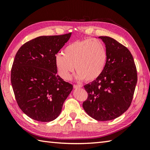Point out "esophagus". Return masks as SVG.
Here are the masks:
<instances>
[{
  "mask_svg": "<svg viewBox=\"0 0 150 150\" xmlns=\"http://www.w3.org/2000/svg\"><path fill=\"white\" fill-rule=\"evenodd\" d=\"M82 87V86L81 85H73V88H81Z\"/></svg>",
  "mask_w": 150,
  "mask_h": 150,
  "instance_id": "esophagus-1",
  "label": "esophagus"
}]
</instances>
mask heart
Masks as SVG:
<instances>
[{
  "instance_id": "obj_1",
  "label": "heart",
  "mask_w": 150,
  "mask_h": 150,
  "mask_svg": "<svg viewBox=\"0 0 150 150\" xmlns=\"http://www.w3.org/2000/svg\"><path fill=\"white\" fill-rule=\"evenodd\" d=\"M107 52L105 45L100 40H83L71 43L63 50V54L55 57L58 73L68 80L75 66L78 80L91 82L96 79L105 67Z\"/></svg>"
}]
</instances>
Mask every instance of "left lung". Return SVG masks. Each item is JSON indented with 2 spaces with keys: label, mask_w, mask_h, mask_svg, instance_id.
<instances>
[{
  "label": "left lung",
  "mask_w": 150,
  "mask_h": 150,
  "mask_svg": "<svg viewBox=\"0 0 150 150\" xmlns=\"http://www.w3.org/2000/svg\"><path fill=\"white\" fill-rule=\"evenodd\" d=\"M98 38L106 45L107 59L99 77L84 86L88 98L83 107L91 117L106 121L118 117L130 107L138 76L128 48L110 37Z\"/></svg>",
  "instance_id": "8db88e82"
}]
</instances>
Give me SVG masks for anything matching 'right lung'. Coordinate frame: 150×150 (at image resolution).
<instances>
[{"mask_svg": "<svg viewBox=\"0 0 150 150\" xmlns=\"http://www.w3.org/2000/svg\"><path fill=\"white\" fill-rule=\"evenodd\" d=\"M71 33L44 35L25 43L15 55L11 83L18 105L33 120L50 122L60 115L73 85L57 75L55 57Z\"/></svg>", "mask_w": 150, "mask_h": 150, "instance_id": "add662e5", "label": "right lung"}]
</instances>
